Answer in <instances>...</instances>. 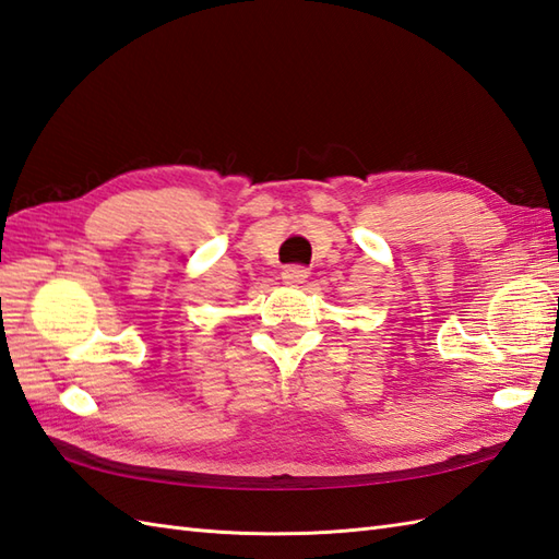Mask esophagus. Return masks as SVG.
<instances>
[{"instance_id":"esophagus-1","label":"esophagus","mask_w":559,"mask_h":559,"mask_svg":"<svg viewBox=\"0 0 559 559\" xmlns=\"http://www.w3.org/2000/svg\"><path fill=\"white\" fill-rule=\"evenodd\" d=\"M307 276H309V269L300 266V264H293V266L283 269V281L288 285H300V283H305Z\"/></svg>"}]
</instances>
